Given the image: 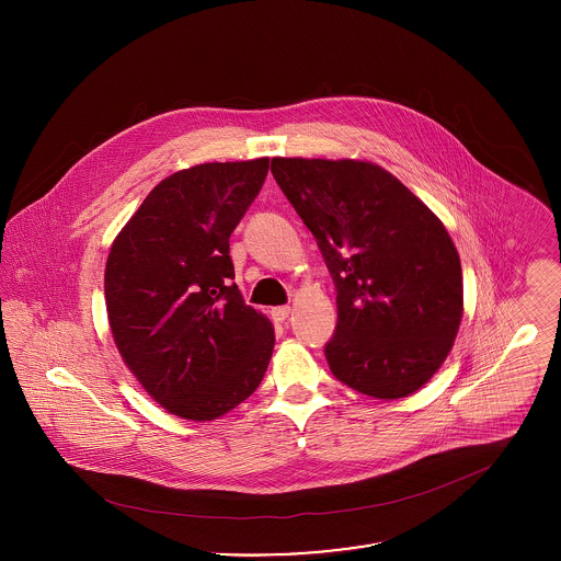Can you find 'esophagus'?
<instances>
[{
    "mask_svg": "<svg viewBox=\"0 0 561 561\" xmlns=\"http://www.w3.org/2000/svg\"><path fill=\"white\" fill-rule=\"evenodd\" d=\"M289 313H291L289 307H276V309H272V320L283 323V321L289 318Z\"/></svg>",
    "mask_w": 561,
    "mask_h": 561,
    "instance_id": "34e87169",
    "label": "esophagus"
}]
</instances>
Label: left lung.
<instances>
[{
    "mask_svg": "<svg viewBox=\"0 0 561 561\" xmlns=\"http://www.w3.org/2000/svg\"><path fill=\"white\" fill-rule=\"evenodd\" d=\"M272 174L336 285L332 374L376 400L412 396L445 363L465 313L445 225L374 161L274 158Z\"/></svg>",
    "mask_w": 561,
    "mask_h": 561,
    "instance_id": "left-lung-1",
    "label": "left lung"
}]
</instances>
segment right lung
Wrapping results in <instances>:
<instances>
[{
  "mask_svg": "<svg viewBox=\"0 0 561 561\" xmlns=\"http://www.w3.org/2000/svg\"><path fill=\"white\" fill-rule=\"evenodd\" d=\"M270 158L209 161L160 181L112 241L105 309L123 363L174 416L214 421L261 385L274 325L241 298L229 238Z\"/></svg>",
  "mask_w": 561,
  "mask_h": 561,
  "instance_id": "obj_1",
  "label": "right lung"
}]
</instances>
